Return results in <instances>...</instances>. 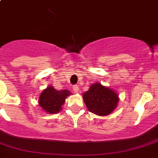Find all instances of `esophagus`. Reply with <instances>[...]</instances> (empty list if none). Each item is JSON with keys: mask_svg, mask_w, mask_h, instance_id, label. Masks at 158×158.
Wrapping results in <instances>:
<instances>
[{"mask_svg": "<svg viewBox=\"0 0 158 158\" xmlns=\"http://www.w3.org/2000/svg\"><path fill=\"white\" fill-rule=\"evenodd\" d=\"M73 91L74 92H75V93H78L79 92V87H78L77 85H74L73 86Z\"/></svg>", "mask_w": 158, "mask_h": 158, "instance_id": "obj_1", "label": "esophagus"}]
</instances>
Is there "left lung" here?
Returning a JSON list of instances; mask_svg holds the SVG:
<instances>
[{
	"instance_id": "8db88e82",
	"label": "left lung",
	"mask_w": 158,
	"mask_h": 158,
	"mask_svg": "<svg viewBox=\"0 0 158 158\" xmlns=\"http://www.w3.org/2000/svg\"><path fill=\"white\" fill-rule=\"evenodd\" d=\"M83 97L89 111L101 116L111 113L118 102V96L116 92L100 83L91 85Z\"/></svg>"
}]
</instances>
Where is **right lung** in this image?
Returning a JSON list of instances; mask_svg holds the SVG:
<instances>
[{"instance_id": "right-lung-1", "label": "right lung", "mask_w": 158, "mask_h": 158, "mask_svg": "<svg viewBox=\"0 0 158 158\" xmlns=\"http://www.w3.org/2000/svg\"><path fill=\"white\" fill-rule=\"evenodd\" d=\"M71 94L68 90H57L50 86L41 93L39 105L48 113L56 114L62 109L61 106L64 103L66 98Z\"/></svg>"}]
</instances>
